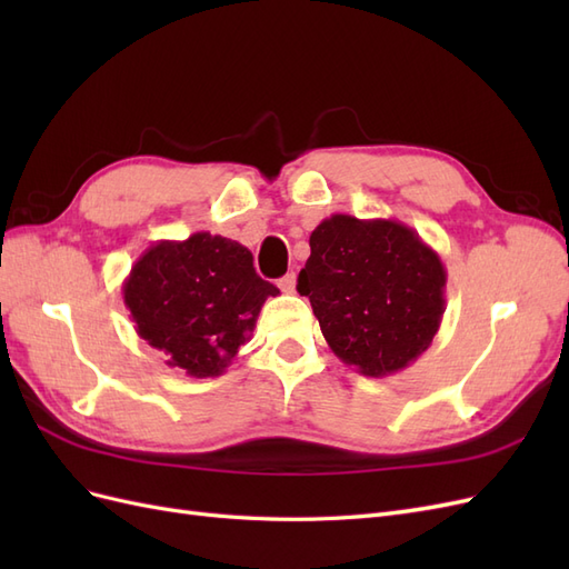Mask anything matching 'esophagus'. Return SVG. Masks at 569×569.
Returning <instances> with one entry per match:
<instances>
[{
    "label": "esophagus",
    "mask_w": 569,
    "mask_h": 569,
    "mask_svg": "<svg viewBox=\"0 0 569 569\" xmlns=\"http://www.w3.org/2000/svg\"><path fill=\"white\" fill-rule=\"evenodd\" d=\"M278 284H280V289L284 291V295H295V291H297V274L295 272L284 274V278Z\"/></svg>",
    "instance_id": "obj_1"
}]
</instances>
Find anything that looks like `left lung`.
<instances>
[{"instance_id":"left-lung-1","label":"left lung","mask_w":569,"mask_h":569,"mask_svg":"<svg viewBox=\"0 0 569 569\" xmlns=\"http://www.w3.org/2000/svg\"><path fill=\"white\" fill-rule=\"evenodd\" d=\"M308 244L297 289L341 363L366 377L416 363L446 311L441 256L399 220L347 213L325 218Z\"/></svg>"}]
</instances>
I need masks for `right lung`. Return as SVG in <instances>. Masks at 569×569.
Instances as JSON below:
<instances>
[{"label": "right lung", "instance_id": "add662e5", "mask_svg": "<svg viewBox=\"0 0 569 569\" xmlns=\"http://www.w3.org/2000/svg\"><path fill=\"white\" fill-rule=\"evenodd\" d=\"M278 295L256 274L247 247L211 232L159 239L123 282L137 335L166 356V366L197 380L226 372L266 299Z\"/></svg>", "mask_w": 569, "mask_h": 569}]
</instances>
